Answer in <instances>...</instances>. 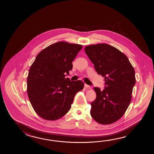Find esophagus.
Listing matches in <instances>:
<instances>
[{"instance_id": "34e87169", "label": "esophagus", "mask_w": 154, "mask_h": 154, "mask_svg": "<svg viewBox=\"0 0 154 154\" xmlns=\"http://www.w3.org/2000/svg\"><path fill=\"white\" fill-rule=\"evenodd\" d=\"M85 87L86 88H88V89H91L92 88L91 86H89V85H87V84H85Z\"/></svg>"}]
</instances>
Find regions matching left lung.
<instances>
[{"instance_id":"left-lung-1","label":"left lung","mask_w":154,"mask_h":154,"mask_svg":"<svg viewBox=\"0 0 154 154\" xmlns=\"http://www.w3.org/2000/svg\"><path fill=\"white\" fill-rule=\"evenodd\" d=\"M85 51L106 85L103 91L94 88L96 98L90 115L98 123L110 125L121 118L131 103L136 82L134 68L124 53L107 44L86 46Z\"/></svg>"}]
</instances>
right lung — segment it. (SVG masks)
Masks as SVG:
<instances>
[{
    "label": "right lung",
    "mask_w": 154,
    "mask_h": 154,
    "mask_svg": "<svg viewBox=\"0 0 154 154\" xmlns=\"http://www.w3.org/2000/svg\"><path fill=\"white\" fill-rule=\"evenodd\" d=\"M81 45L58 42L43 49L31 66L27 92L33 109L40 117L55 121L66 114L78 92L84 84L65 78L72 68V61Z\"/></svg>",
    "instance_id": "add662e5"
}]
</instances>
